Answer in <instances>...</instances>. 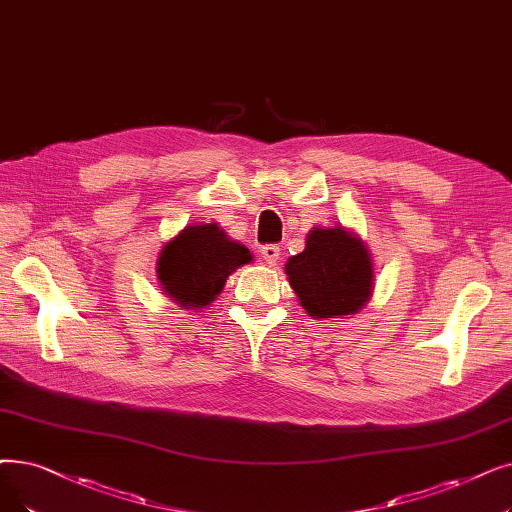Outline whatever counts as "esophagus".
Masks as SVG:
<instances>
[{
	"label": "esophagus",
	"mask_w": 512,
	"mask_h": 512,
	"mask_svg": "<svg viewBox=\"0 0 512 512\" xmlns=\"http://www.w3.org/2000/svg\"><path fill=\"white\" fill-rule=\"evenodd\" d=\"M261 255H263L265 261L274 265L280 259V247H278V244H263Z\"/></svg>",
	"instance_id": "1"
}]
</instances>
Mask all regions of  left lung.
Wrapping results in <instances>:
<instances>
[{"label":"left lung","mask_w":512,"mask_h":512,"mask_svg":"<svg viewBox=\"0 0 512 512\" xmlns=\"http://www.w3.org/2000/svg\"><path fill=\"white\" fill-rule=\"evenodd\" d=\"M284 270L311 318L358 314L374 288L368 249L343 228L309 230L305 249L288 259Z\"/></svg>","instance_id":"8db88e82"}]
</instances>
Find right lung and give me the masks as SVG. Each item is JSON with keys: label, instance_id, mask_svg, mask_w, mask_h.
<instances>
[{"label": "right lung", "instance_id": "add662e5", "mask_svg": "<svg viewBox=\"0 0 512 512\" xmlns=\"http://www.w3.org/2000/svg\"><path fill=\"white\" fill-rule=\"evenodd\" d=\"M253 255L244 244L228 238L217 224L186 226L169 240L157 261L165 295L184 309L211 305L224 284Z\"/></svg>", "mask_w": 512, "mask_h": 512}]
</instances>
